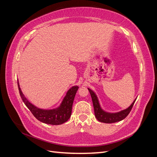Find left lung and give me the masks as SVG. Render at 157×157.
I'll list each match as a JSON object with an SVG mask.
<instances>
[{
  "instance_id": "left-lung-1",
  "label": "left lung",
  "mask_w": 157,
  "mask_h": 157,
  "mask_svg": "<svg viewBox=\"0 0 157 157\" xmlns=\"http://www.w3.org/2000/svg\"><path fill=\"white\" fill-rule=\"evenodd\" d=\"M88 89L92 97L94 109L95 117H96L97 119L101 122L114 123V122H119L123 119H124V118L128 115V114H129L130 112L131 111L132 107L134 106V104L136 100V99L131 104V105L128 108L124 109V110H122L120 112L114 113H107V112H105V111H103L101 108V106L99 105V103L96 94H95L92 90H90V88H88Z\"/></svg>"
}]
</instances>
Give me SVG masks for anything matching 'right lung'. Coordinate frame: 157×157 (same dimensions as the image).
<instances>
[{
	"instance_id": "right-lung-1",
	"label": "right lung",
	"mask_w": 157,
	"mask_h": 157,
	"mask_svg": "<svg viewBox=\"0 0 157 157\" xmlns=\"http://www.w3.org/2000/svg\"><path fill=\"white\" fill-rule=\"evenodd\" d=\"M17 86L23 103L37 120L45 124L59 125L67 122L69 119L71 115V111H72L75 96L78 89V86H73L68 90L59 107L54 109L46 110V109H39L33 105L23 94L18 82Z\"/></svg>"
}]
</instances>
